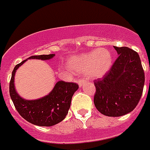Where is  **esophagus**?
<instances>
[{"label":"esophagus","mask_w":150,"mask_h":150,"mask_svg":"<svg viewBox=\"0 0 150 150\" xmlns=\"http://www.w3.org/2000/svg\"><path fill=\"white\" fill-rule=\"evenodd\" d=\"M85 81H86V80L83 79H79V85L80 87H81V86H84V84H85Z\"/></svg>","instance_id":"obj_1"}]
</instances>
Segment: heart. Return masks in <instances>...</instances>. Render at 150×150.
Returning a JSON list of instances; mask_svg holds the SVG:
<instances>
[{
    "label": "heart",
    "instance_id": "obj_1",
    "mask_svg": "<svg viewBox=\"0 0 150 150\" xmlns=\"http://www.w3.org/2000/svg\"><path fill=\"white\" fill-rule=\"evenodd\" d=\"M112 56L107 49H96L86 54L71 56L68 67L76 73H89L94 78H101L109 71Z\"/></svg>",
    "mask_w": 150,
    "mask_h": 150
}]
</instances>
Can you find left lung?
Segmentation results:
<instances>
[{"label": "left lung", "mask_w": 150, "mask_h": 150, "mask_svg": "<svg viewBox=\"0 0 150 150\" xmlns=\"http://www.w3.org/2000/svg\"><path fill=\"white\" fill-rule=\"evenodd\" d=\"M119 57L103 79L95 80L94 104L110 117L126 115L140 100L145 82L139 55L127 47H115Z\"/></svg>", "instance_id": "left-lung-1"}]
</instances>
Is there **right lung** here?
Segmentation results:
<instances>
[{
  "label": "right lung",
  "mask_w": 150,
  "mask_h": 150,
  "mask_svg": "<svg viewBox=\"0 0 150 150\" xmlns=\"http://www.w3.org/2000/svg\"><path fill=\"white\" fill-rule=\"evenodd\" d=\"M54 56V54L33 55L29 57L28 59L48 60ZM26 61L24 60L17 64L12 71L9 92L14 106L21 117L34 125L52 126L58 124L68 114L71 98L79 88V85L75 82L59 81L47 96L36 100H25L16 92L14 80L16 70Z\"/></svg>",
  "instance_id": "add662e5"
}]
</instances>
